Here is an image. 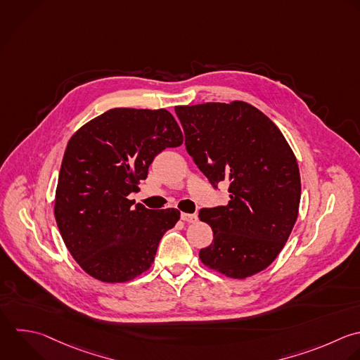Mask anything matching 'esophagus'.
<instances>
[{"instance_id": "34e87169", "label": "esophagus", "mask_w": 360, "mask_h": 360, "mask_svg": "<svg viewBox=\"0 0 360 360\" xmlns=\"http://www.w3.org/2000/svg\"><path fill=\"white\" fill-rule=\"evenodd\" d=\"M181 219L186 221V222H195L197 221V215L195 214H186V212H183L181 214Z\"/></svg>"}]
</instances>
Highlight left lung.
<instances>
[{
  "label": "left lung",
  "mask_w": 360,
  "mask_h": 360,
  "mask_svg": "<svg viewBox=\"0 0 360 360\" xmlns=\"http://www.w3.org/2000/svg\"><path fill=\"white\" fill-rule=\"evenodd\" d=\"M186 149L212 187L229 184L226 205L202 208L214 240L201 262L228 277L264 270L285 245L301 197L295 156L280 129L243 101L174 108Z\"/></svg>",
  "instance_id": "obj_1"
}]
</instances>
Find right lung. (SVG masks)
Listing matches in <instances>:
<instances>
[{
	"instance_id": "right-lung-1",
	"label": "right lung",
	"mask_w": 360,
	"mask_h": 360,
	"mask_svg": "<svg viewBox=\"0 0 360 360\" xmlns=\"http://www.w3.org/2000/svg\"><path fill=\"white\" fill-rule=\"evenodd\" d=\"M181 143L180 127L163 108H112L70 138L55 217L69 252L91 277L124 283L152 266L180 211L148 210L128 195L148 177L156 155Z\"/></svg>"
}]
</instances>
